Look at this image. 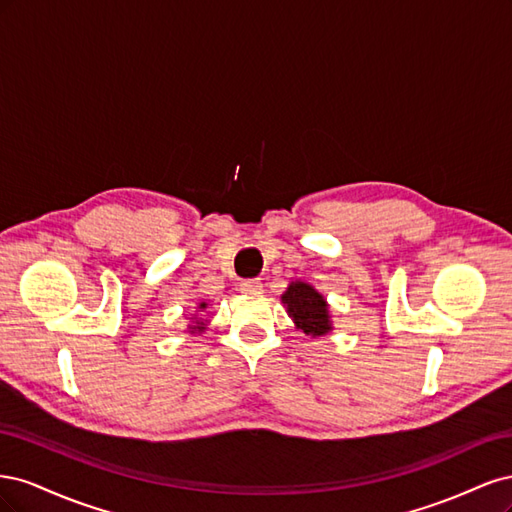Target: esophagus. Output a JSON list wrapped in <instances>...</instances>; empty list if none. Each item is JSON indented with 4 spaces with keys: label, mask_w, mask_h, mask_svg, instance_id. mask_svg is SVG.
<instances>
[{
    "label": "esophagus",
    "mask_w": 512,
    "mask_h": 512,
    "mask_svg": "<svg viewBox=\"0 0 512 512\" xmlns=\"http://www.w3.org/2000/svg\"><path fill=\"white\" fill-rule=\"evenodd\" d=\"M239 290L245 294H260L262 292V282L260 280H243L239 284Z\"/></svg>",
    "instance_id": "1"
}]
</instances>
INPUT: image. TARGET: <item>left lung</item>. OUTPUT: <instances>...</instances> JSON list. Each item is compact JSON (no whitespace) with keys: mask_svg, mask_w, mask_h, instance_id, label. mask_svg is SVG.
Masks as SVG:
<instances>
[{"mask_svg":"<svg viewBox=\"0 0 512 512\" xmlns=\"http://www.w3.org/2000/svg\"><path fill=\"white\" fill-rule=\"evenodd\" d=\"M282 301L288 305V314L305 335L318 337L331 331L327 301L309 284L292 282Z\"/></svg>","mask_w":512,"mask_h":512,"instance_id":"obj_1","label":"left lung"}]
</instances>
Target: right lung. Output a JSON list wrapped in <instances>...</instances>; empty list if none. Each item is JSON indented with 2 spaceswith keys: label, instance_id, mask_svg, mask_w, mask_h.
<instances>
[{
  "label": "right lung",
  "instance_id": "obj_1",
  "mask_svg": "<svg viewBox=\"0 0 512 512\" xmlns=\"http://www.w3.org/2000/svg\"><path fill=\"white\" fill-rule=\"evenodd\" d=\"M205 305H207V303H203V305H200V309H203V307H205ZM196 329H198V327H196Z\"/></svg>",
  "mask_w": 512,
  "mask_h": 512
}]
</instances>
